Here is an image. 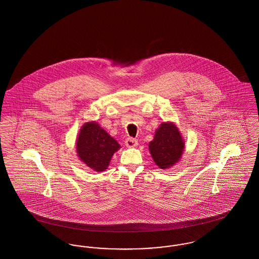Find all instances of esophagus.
Here are the masks:
<instances>
[{"label":"esophagus","mask_w":259,"mask_h":259,"mask_svg":"<svg viewBox=\"0 0 259 259\" xmlns=\"http://www.w3.org/2000/svg\"><path fill=\"white\" fill-rule=\"evenodd\" d=\"M125 145H126V147H128V148H134L136 147L137 145H138V141L134 139V138H131V137H129V138H127L126 140H125Z\"/></svg>","instance_id":"obj_1"}]
</instances>
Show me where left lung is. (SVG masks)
<instances>
[{"label":"left lung","mask_w":259,"mask_h":259,"mask_svg":"<svg viewBox=\"0 0 259 259\" xmlns=\"http://www.w3.org/2000/svg\"><path fill=\"white\" fill-rule=\"evenodd\" d=\"M184 148V140L172 123L161 124L149 143L150 154L161 169H167L180 160Z\"/></svg>","instance_id":"left-lung-1"}]
</instances>
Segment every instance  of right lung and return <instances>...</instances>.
<instances>
[{
    "label": "right lung",
    "instance_id": "obj_1",
    "mask_svg": "<svg viewBox=\"0 0 259 259\" xmlns=\"http://www.w3.org/2000/svg\"><path fill=\"white\" fill-rule=\"evenodd\" d=\"M119 144L96 122H87L79 132L76 150L80 160L96 172L105 171Z\"/></svg>",
    "mask_w": 259,
    "mask_h": 259
}]
</instances>
